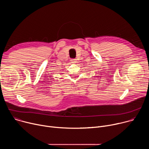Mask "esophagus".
<instances>
[{
  "instance_id": "34e87169",
  "label": "esophagus",
  "mask_w": 149,
  "mask_h": 149,
  "mask_svg": "<svg viewBox=\"0 0 149 149\" xmlns=\"http://www.w3.org/2000/svg\"><path fill=\"white\" fill-rule=\"evenodd\" d=\"M71 63H76L77 62L76 59H71Z\"/></svg>"
}]
</instances>
